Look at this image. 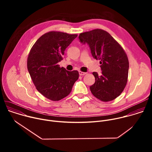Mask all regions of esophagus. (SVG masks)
Listing matches in <instances>:
<instances>
[{"mask_svg": "<svg viewBox=\"0 0 152 152\" xmlns=\"http://www.w3.org/2000/svg\"><path fill=\"white\" fill-rule=\"evenodd\" d=\"M79 75H80V76H84L86 74V73L83 72H81V71H79Z\"/></svg>", "mask_w": 152, "mask_h": 152, "instance_id": "34e87169", "label": "esophagus"}]
</instances>
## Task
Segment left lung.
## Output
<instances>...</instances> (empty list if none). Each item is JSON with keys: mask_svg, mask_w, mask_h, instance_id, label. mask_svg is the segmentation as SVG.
Returning a JSON list of instances; mask_svg holds the SVG:
<instances>
[{"mask_svg": "<svg viewBox=\"0 0 152 152\" xmlns=\"http://www.w3.org/2000/svg\"><path fill=\"white\" fill-rule=\"evenodd\" d=\"M79 38L89 45L93 58L100 60L102 75L93 73L95 83L90 86L91 92L103 102L115 99L127 82L129 66L126 52L109 33L100 29L81 33Z\"/></svg>", "mask_w": 152, "mask_h": 152, "instance_id": "8db88e82", "label": "left lung"}]
</instances>
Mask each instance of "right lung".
Returning a JSON list of instances; mask_svg holds the SVG:
<instances>
[{
	"mask_svg": "<svg viewBox=\"0 0 152 152\" xmlns=\"http://www.w3.org/2000/svg\"><path fill=\"white\" fill-rule=\"evenodd\" d=\"M77 36L49 32L39 37L30 50L28 72L37 90L49 100L58 101L67 96L79 78L77 70L69 72L58 64L63 59L65 50Z\"/></svg>",
	"mask_w": 152,
	"mask_h": 152,
	"instance_id": "right-lung-1",
	"label": "right lung"
}]
</instances>
